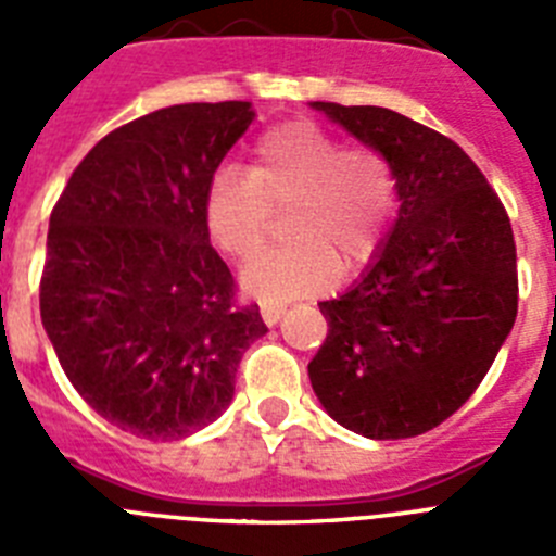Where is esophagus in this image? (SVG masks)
<instances>
[{
    "instance_id": "34e87169",
    "label": "esophagus",
    "mask_w": 556,
    "mask_h": 556,
    "mask_svg": "<svg viewBox=\"0 0 556 556\" xmlns=\"http://www.w3.org/2000/svg\"><path fill=\"white\" fill-rule=\"evenodd\" d=\"M283 312H287V308L278 306V303H264L262 320L267 323V326H278V323H281V317H283Z\"/></svg>"
}]
</instances>
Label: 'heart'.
I'll list each match as a JSON object with an SVG mask.
<instances>
[{
    "label": "heart",
    "instance_id": "b5f03b06",
    "mask_svg": "<svg viewBox=\"0 0 556 556\" xmlns=\"http://www.w3.org/2000/svg\"><path fill=\"white\" fill-rule=\"evenodd\" d=\"M289 242L244 267L250 298L283 303L353 273L376 253L395 208V178L376 150L351 147L314 122H287L253 147L250 172L211 175L203 217L211 239L233 258L262 248L275 211H287Z\"/></svg>",
    "mask_w": 556,
    "mask_h": 556
}]
</instances>
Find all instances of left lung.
Masks as SVG:
<instances>
[{
    "instance_id": "left-lung-1",
    "label": "left lung",
    "mask_w": 556,
    "mask_h": 556,
    "mask_svg": "<svg viewBox=\"0 0 556 556\" xmlns=\"http://www.w3.org/2000/svg\"><path fill=\"white\" fill-rule=\"evenodd\" d=\"M312 108L390 164L397 194V217L362 278L320 303L328 337L308 362L312 390L356 434L417 437L473 395L513 331V225L443 132L390 108Z\"/></svg>"
}]
</instances>
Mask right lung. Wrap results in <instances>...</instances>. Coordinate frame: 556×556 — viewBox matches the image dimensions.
Returning a JSON list of instances; mask_svg holds the SVG:
<instances>
[{"instance_id":"add662e5","label":"right lung","mask_w":556,"mask_h":556,"mask_svg":"<svg viewBox=\"0 0 556 556\" xmlns=\"http://www.w3.org/2000/svg\"><path fill=\"white\" fill-rule=\"evenodd\" d=\"M253 119L250 102H186L127 122L49 217L43 331L83 401L144 440L214 424L267 333L258 306H236L203 217L211 175Z\"/></svg>"}]
</instances>
